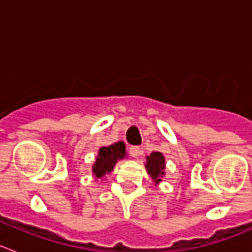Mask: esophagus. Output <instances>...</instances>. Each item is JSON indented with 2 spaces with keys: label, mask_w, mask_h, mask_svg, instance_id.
I'll return each instance as SVG.
<instances>
[{
  "label": "esophagus",
  "mask_w": 252,
  "mask_h": 252,
  "mask_svg": "<svg viewBox=\"0 0 252 252\" xmlns=\"http://www.w3.org/2000/svg\"><path fill=\"white\" fill-rule=\"evenodd\" d=\"M128 150H130V154H131V157H132V158H137L140 155V148H139V146H131Z\"/></svg>",
  "instance_id": "esophagus-1"
}]
</instances>
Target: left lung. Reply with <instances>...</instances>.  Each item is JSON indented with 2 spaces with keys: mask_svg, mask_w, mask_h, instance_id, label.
Segmentation results:
<instances>
[{
  "mask_svg": "<svg viewBox=\"0 0 252 252\" xmlns=\"http://www.w3.org/2000/svg\"><path fill=\"white\" fill-rule=\"evenodd\" d=\"M146 171L150 174L151 179L155 182V184L161 182V178L165 174V159L164 155L159 151H153V153L146 157Z\"/></svg>",
  "mask_w": 252,
  "mask_h": 252,
  "instance_id": "8db88e82",
  "label": "left lung"
}]
</instances>
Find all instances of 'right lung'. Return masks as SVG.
<instances>
[{
	"instance_id": "add662e5",
	"label": "right lung",
	"mask_w": 252,
	"mask_h": 252,
	"mask_svg": "<svg viewBox=\"0 0 252 252\" xmlns=\"http://www.w3.org/2000/svg\"><path fill=\"white\" fill-rule=\"evenodd\" d=\"M125 157H126V146L124 141L115 142L112 145L99 149L92 168V173L95 179H102L104 175L111 173L115 168L116 162L124 159Z\"/></svg>"
}]
</instances>
